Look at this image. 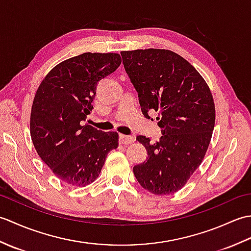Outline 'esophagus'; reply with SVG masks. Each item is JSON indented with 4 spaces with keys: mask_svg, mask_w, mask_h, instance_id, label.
Returning a JSON list of instances; mask_svg holds the SVG:
<instances>
[{
    "mask_svg": "<svg viewBox=\"0 0 251 251\" xmlns=\"http://www.w3.org/2000/svg\"><path fill=\"white\" fill-rule=\"evenodd\" d=\"M135 138L132 136H127V135H120V142L122 145H130V143H134Z\"/></svg>",
    "mask_w": 251,
    "mask_h": 251,
    "instance_id": "obj_1",
    "label": "esophagus"
}]
</instances>
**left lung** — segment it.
Listing matches in <instances>:
<instances>
[{
    "instance_id": "1",
    "label": "left lung",
    "mask_w": 251,
    "mask_h": 251,
    "mask_svg": "<svg viewBox=\"0 0 251 251\" xmlns=\"http://www.w3.org/2000/svg\"><path fill=\"white\" fill-rule=\"evenodd\" d=\"M121 56L143 115L156 111L163 134L154 143L137 136L148 157L134 167L135 177L153 194H172L186 183L209 146L216 117L210 89L196 69L172 50H137Z\"/></svg>"
}]
</instances>
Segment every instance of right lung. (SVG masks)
Listing matches in <instances>:
<instances>
[{"instance_id": "add662e5", "label": "right lung", "mask_w": 251, "mask_h": 251, "mask_svg": "<svg viewBox=\"0 0 251 251\" xmlns=\"http://www.w3.org/2000/svg\"><path fill=\"white\" fill-rule=\"evenodd\" d=\"M120 55L84 52L60 62L37 88L30 134L35 150L66 183L85 186L98 178L119 134L85 124L97 85L120 67Z\"/></svg>"}]
</instances>
